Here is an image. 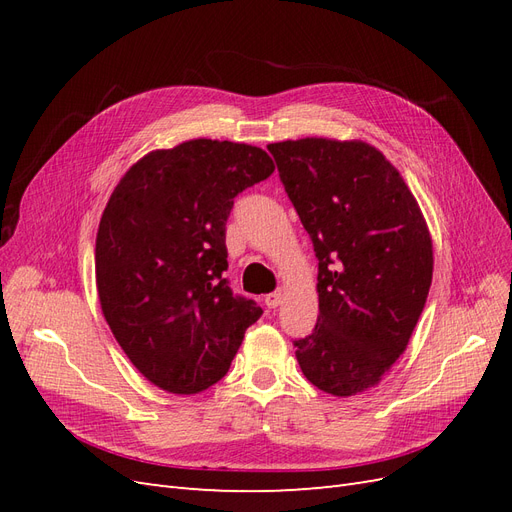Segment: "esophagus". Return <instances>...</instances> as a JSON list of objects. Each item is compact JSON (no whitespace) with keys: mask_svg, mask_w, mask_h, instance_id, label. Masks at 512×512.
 <instances>
[{"mask_svg":"<svg viewBox=\"0 0 512 512\" xmlns=\"http://www.w3.org/2000/svg\"><path fill=\"white\" fill-rule=\"evenodd\" d=\"M284 301V292L282 290H277V292H269L267 297H265V303H267V307L269 309H275L277 305H280Z\"/></svg>","mask_w":512,"mask_h":512,"instance_id":"1","label":"esophagus"}]
</instances>
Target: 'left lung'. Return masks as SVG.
<instances>
[{
    "label": "left lung",
    "mask_w": 512,
    "mask_h": 512,
    "mask_svg": "<svg viewBox=\"0 0 512 512\" xmlns=\"http://www.w3.org/2000/svg\"><path fill=\"white\" fill-rule=\"evenodd\" d=\"M318 258V322L294 342L303 376L350 397L404 354L427 301L433 245L404 177L363 141L267 147Z\"/></svg>",
    "instance_id": "8db88e82"
}]
</instances>
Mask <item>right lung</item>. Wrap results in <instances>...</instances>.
I'll return each mask as SVG.
<instances>
[{
	"label": "right lung",
	"mask_w": 512,
	"mask_h": 512,
	"mask_svg": "<svg viewBox=\"0 0 512 512\" xmlns=\"http://www.w3.org/2000/svg\"><path fill=\"white\" fill-rule=\"evenodd\" d=\"M275 170L267 151L194 138L130 166L96 237L102 314L132 365L162 391L222 380L262 309L226 277L235 196Z\"/></svg>",
	"instance_id": "1"
}]
</instances>
